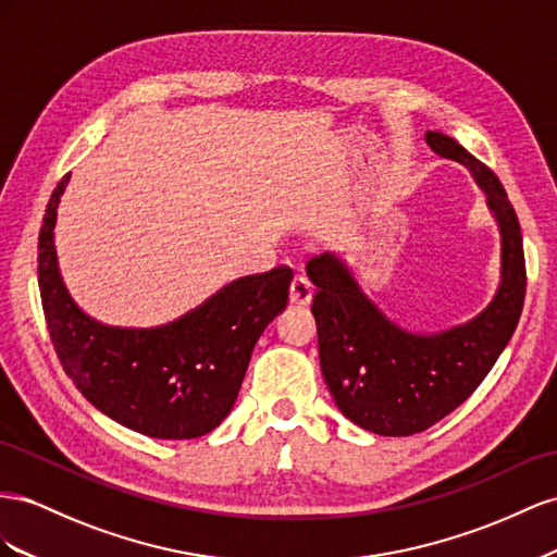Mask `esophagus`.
Wrapping results in <instances>:
<instances>
[{"instance_id":"1","label":"esophagus","mask_w":557,"mask_h":557,"mask_svg":"<svg viewBox=\"0 0 557 557\" xmlns=\"http://www.w3.org/2000/svg\"><path fill=\"white\" fill-rule=\"evenodd\" d=\"M289 300L294 306H308L312 300V284L308 277L298 275L292 280V287H289Z\"/></svg>"}]
</instances>
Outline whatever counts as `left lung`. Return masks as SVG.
Listing matches in <instances>:
<instances>
[{
  "mask_svg": "<svg viewBox=\"0 0 557 557\" xmlns=\"http://www.w3.org/2000/svg\"><path fill=\"white\" fill-rule=\"evenodd\" d=\"M424 139L441 158L469 168L499 226L502 282L487 308L446 331H406L361 292L338 253L306 265L326 387L347 420L380 436L424 432L465 404L511 341L525 300L520 224L497 174L448 135L426 131Z\"/></svg>",
  "mask_w": 557,
  "mask_h": 557,
  "instance_id": "left-lung-1",
  "label": "left lung"
}]
</instances>
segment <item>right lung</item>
<instances>
[{
  "instance_id": "obj_1",
  "label": "right lung",
  "mask_w": 557,
  "mask_h": 557,
  "mask_svg": "<svg viewBox=\"0 0 557 557\" xmlns=\"http://www.w3.org/2000/svg\"><path fill=\"white\" fill-rule=\"evenodd\" d=\"M70 174L46 205L39 292L51 341L76 389L107 418L151 438H198L221 424L263 329L287 308L292 268L233 280L163 326L123 329L74 304L55 253V216Z\"/></svg>"
}]
</instances>
